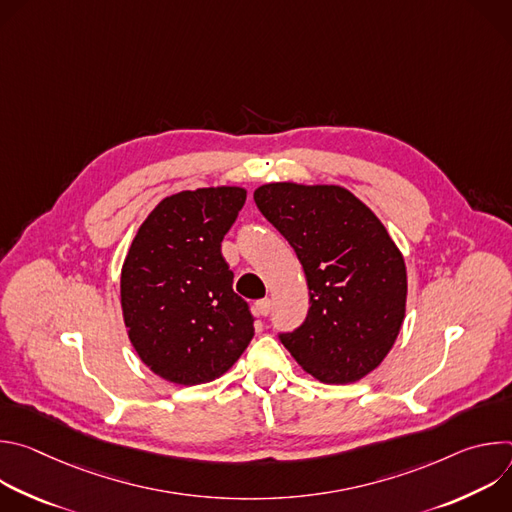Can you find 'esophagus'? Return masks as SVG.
I'll list each match as a JSON object with an SVG mask.
<instances>
[{
    "label": "esophagus",
    "instance_id": "obj_1",
    "mask_svg": "<svg viewBox=\"0 0 512 512\" xmlns=\"http://www.w3.org/2000/svg\"><path fill=\"white\" fill-rule=\"evenodd\" d=\"M255 310L261 314V316H267L271 312V300L269 298H263L259 302H255Z\"/></svg>",
    "mask_w": 512,
    "mask_h": 512
}]
</instances>
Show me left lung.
<instances>
[{
    "label": "left lung",
    "mask_w": 512,
    "mask_h": 512,
    "mask_svg": "<svg viewBox=\"0 0 512 512\" xmlns=\"http://www.w3.org/2000/svg\"><path fill=\"white\" fill-rule=\"evenodd\" d=\"M253 198L294 247L310 287L308 318L279 336L283 346L320 383L367 377L405 320V259L385 225L342 186L271 182Z\"/></svg>",
    "instance_id": "left-lung-1"
}]
</instances>
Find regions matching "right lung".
I'll return each instance as SVG.
<instances>
[{
	"label": "right lung",
	"mask_w": 512,
	"mask_h": 512,
	"mask_svg": "<svg viewBox=\"0 0 512 512\" xmlns=\"http://www.w3.org/2000/svg\"><path fill=\"white\" fill-rule=\"evenodd\" d=\"M247 190L210 186L166 196L141 223L121 267V310L141 362L176 385L225 375L253 338L221 243Z\"/></svg>",
	"instance_id": "1"
}]
</instances>
